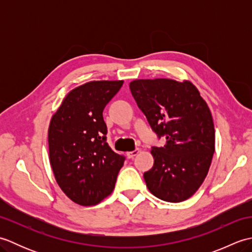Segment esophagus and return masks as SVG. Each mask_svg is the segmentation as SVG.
<instances>
[{
  "label": "esophagus",
  "instance_id": "obj_1",
  "mask_svg": "<svg viewBox=\"0 0 252 252\" xmlns=\"http://www.w3.org/2000/svg\"><path fill=\"white\" fill-rule=\"evenodd\" d=\"M138 153H140V149L137 148V149H134V151H133V152H129V153H126V156H127V158L132 159V158H134L135 156H137Z\"/></svg>",
  "mask_w": 252,
  "mask_h": 252
}]
</instances>
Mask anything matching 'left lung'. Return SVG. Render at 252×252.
Listing matches in <instances>:
<instances>
[{"label":"left lung","instance_id":"1","mask_svg":"<svg viewBox=\"0 0 252 252\" xmlns=\"http://www.w3.org/2000/svg\"><path fill=\"white\" fill-rule=\"evenodd\" d=\"M131 93L165 145L152 147L153 168L144 173L153 195L181 202L195 194L206 179L215 154V126L210 109L189 81L140 79Z\"/></svg>","mask_w":252,"mask_h":252}]
</instances>
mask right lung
Wrapping results in <instances>:
<instances>
[{
	"label": "right lung",
	"mask_w": 252,
	"mask_h": 252,
	"mask_svg": "<svg viewBox=\"0 0 252 252\" xmlns=\"http://www.w3.org/2000/svg\"><path fill=\"white\" fill-rule=\"evenodd\" d=\"M123 81H91L71 90L52 117L50 162L57 184L72 201L94 206L111 194L125 162L106 142L103 110Z\"/></svg>",
	"instance_id": "add662e5"
}]
</instances>
